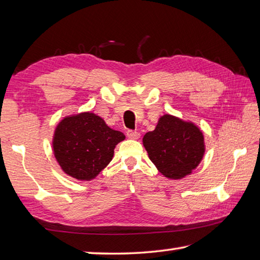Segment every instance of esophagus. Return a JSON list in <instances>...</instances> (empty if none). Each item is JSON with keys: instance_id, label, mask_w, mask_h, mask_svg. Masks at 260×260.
<instances>
[{"instance_id": "1", "label": "esophagus", "mask_w": 260, "mask_h": 260, "mask_svg": "<svg viewBox=\"0 0 260 260\" xmlns=\"http://www.w3.org/2000/svg\"><path fill=\"white\" fill-rule=\"evenodd\" d=\"M127 137L131 140H139L140 139V133L136 131H128L127 132Z\"/></svg>"}]
</instances>
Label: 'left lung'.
I'll return each instance as SVG.
<instances>
[{"label":"left lung","instance_id":"1","mask_svg":"<svg viewBox=\"0 0 260 260\" xmlns=\"http://www.w3.org/2000/svg\"><path fill=\"white\" fill-rule=\"evenodd\" d=\"M143 145L159 172L174 180L190 174L204 155V139L199 127L169 114L144 135Z\"/></svg>","mask_w":260,"mask_h":260}]
</instances>
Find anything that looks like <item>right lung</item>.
I'll list each match as a JSON object with an SVG mask.
<instances>
[{"label":"right lung","instance_id":"1","mask_svg":"<svg viewBox=\"0 0 260 260\" xmlns=\"http://www.w3.org/2000/svg\"><path fill=\"white\" fill-rule=\"evenodd\" d=\"M125 135L110 128L92 113L68 116L54 131L53 153L62 171L80 181H89L112 161L114 148Z\"/></svg>","mask_w":260,"mask_h":260}]
</instances>
